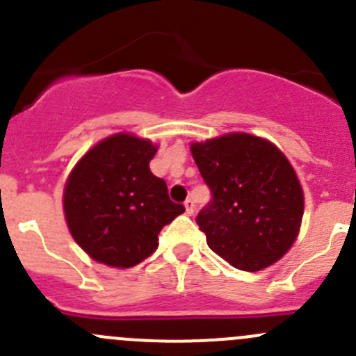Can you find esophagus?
<instances>
[{
	"mask_svg": "<svg viewBox=\"0 0 356 356\" xmlns=\"http://www.w3.org/2000/svg\"><path fill=\"white\" fill-rule=\"evenodd\" d=\"M184 207H186V213H188V215L195 213V201H193L191 198L184 201Z\"/></svg>",
	"mask_w": 356,
	"mask_h": 356,
	"instance_id": "34e87169",
	"label": "esophagus"
}]
</instances>
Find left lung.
Segmentation results:
<instances>
[{
  "label": "left lung",
  "mask_w": 356,
  "mask_h": 356,
  "mask_svg": "<svg viewBox=\"0 0 356 356\" xmlns=\"http://www.w3.org/2000/svg\"><path fill=\"white\" fill-rule=\"evenodd\" d=\"M191 153L211 191L196 217L210 250L246 272L281 260L296 241L305 203L284 153L245 132L193 143Z\"/></svg>",
  "instance_id": "left-lung-1"
}]
</instances>
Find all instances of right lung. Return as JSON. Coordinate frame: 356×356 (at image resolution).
Masks as SVG:
<instances>
[{
	"label": "right lung",
	"mask_w": 356,
	"mask_h": 356,
	"mask_svg": "<svg viewBox=\"0 0 356 356\" xmlns=\"http://www.w3.org/2000/svg\"><path fill=\"white\" fill-rule=\"evenodd\" d=\"M156 146L120 132L89 149L67 179L63 210L79 246L108 267L141 264L158 248L163 225L184 213L149 170Z\"/></svg>",
	"instance_id": "1"
}]
</instances>
